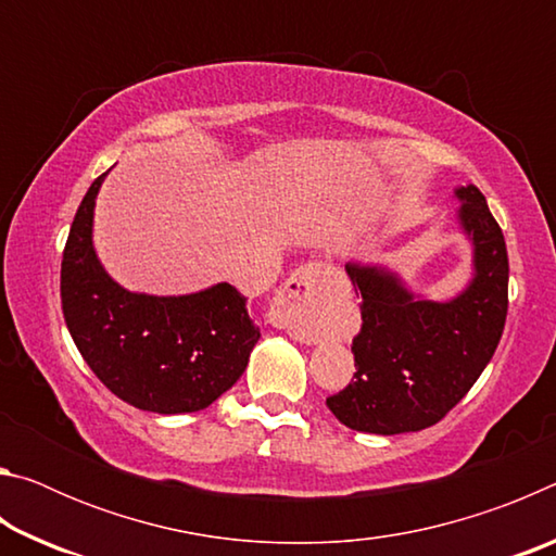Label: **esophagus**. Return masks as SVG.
Masks as SVG:
<instances>
[{
	"label": "esophagus",
	"mask_w": 556,
	"mask_h": 556,
	"mask_svg": "<svg viewBox=\"0 0 556 556\" xmlns=\"http://www.w3.org/2000/svg\"><path fill=\"white\" fill-rule=\"evenodd\" d=\"M331 275L333 269L324 265V262L301 265L287 279L285 289L279 291L275 308H271L275 326L285 328L294 341L316 343L318 331H321L324 294Z\"/></svg>",
	"instance_id": "obj_1"
}]
</instances>
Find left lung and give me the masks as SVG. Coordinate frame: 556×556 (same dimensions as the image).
I'll return each instance as SVG.
<instances>
[{"label":"left lung","instance_id":"8db88e82","mask_svg":"<svg viewBox=\"0 0 556 556\" xmlns=\"http://www.w3.org/2000/svg\"><path fill=\"white\" fill-rule=\"evenodd\" d=\"M454 201L470 244V279L454 296L417 294L388 265H345L363 296V328L355 380L326 404L348 429L392 437L437 425L491 363L507 316L505 238L473 184L456 186Z\"/></svg>","mask_w":556,"mask_h":556}]
</instances>
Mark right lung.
I'll list each match as a JSON object with an SVG mask.
<instances>
[{
	"mask_svg": "<svg viewBox=\"0 0 556 556\" xmlns=\"http://www.w3.org/2000/svg\"><path fill=\"white\" fill-rule=\"evenodd\" d=\"M105 176L88 188L63 250L65 326L83 361L122 402L156 414L201 412L240 380L260 328L228 281L178 296L117 285L92 242Z\"/></svg>",
	"mask_w": 556,
	"mask_h": 556,
	"instance_id": "1",
	"label": "right lung"
}]
</instances>
